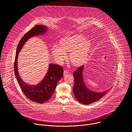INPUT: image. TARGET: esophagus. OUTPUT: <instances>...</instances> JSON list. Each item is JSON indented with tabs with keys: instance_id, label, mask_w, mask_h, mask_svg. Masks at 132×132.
<instances>
[{
	"instance_id": "1",
	"label": "esophagus",
	"mask_w": 132,
	"mask_h": 132,
	"mask_svg": "<svg viewBox=\"0 0 132 132\" xmlns=\"http://www.w3.org/2000/svg\"><path fill=\"white\" fill-rule=\"evenodd\" d=\"M68 73H69V72H68V71L67 70H65L64 71V72H63V75H64V76L67 75Z\"/></svg>"
}]
</instances>
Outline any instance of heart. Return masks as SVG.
Returning <instances> with one entry per match:
<instances>
[{"label":"heart","instance_id":"b5f03b06","mask_svg":"<svg viewBox=\"0 0 132 132\" xmlns=\"http://www.w3.org/2000/svg\"><path fill=\"white\" fill-rule=\"evenodd\" d=\"M91 42L80 34L65 36L61 38L59 45H54L52 54L57 60L61 62L70 53V60L76 66L83 64L86 60L91 47Z\"/></svg>","mask_w":132,"mask_h":132}]
</instances>
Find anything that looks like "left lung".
Wrapping results in <instances>:
<instances>
[{"instance_id":"obj_1","label":"left lung","mask_w":132,"mask_h":132,"mask_svg":"<svg viewBox=\"0 0 132 132\" xmlns=\"http://www.w3.org/2000/svg\"><path fill=\"white\" fill-rule=\"evenodd\" d=\"M83 70L84 65H83L74 72V85L73 93L78 102L83 104L88 105L99 100L106 94L109 90L103 92H95L88 89L83 81Z\"/></svg>"}]
</instances>
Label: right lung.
Instances as JSON below:
<instances>
[{
    "mask_svg": "<svg viewBox=\"0 0 132 132\" xmlns=\"http://www.w3.org/2000/svg\"><path fill=\"white\" fill-rule=\"evenodd\" d=\"M47 30L46 26L38 25L25 34L17 46L14 62L15 75L24 94L30 100L39 104H43L49 100L53 94L58 82L63 77V68L57 64L50 63L48 72L43 80L36 85H30L24 82L20 77L17 60L19 52L25 42L32 37L44 34Z\"/></svg>",
    "mask_w": 132,
    "mask_h": 132,
    "instance_id": "1",
    "label": "right lung"
}]
</instances>
